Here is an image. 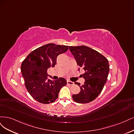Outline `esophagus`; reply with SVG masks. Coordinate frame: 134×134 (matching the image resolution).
<instances>
[{
    "mask_svg": "<svg viewBox=\"0 0 134 134\" xmlns=\"http://www.w3.org/2000/svg\"><path fill=\"white\" fill-rule=\"evenodd\" d=\"M67 85H74V82H73L70 81L69 80H68L67 81Z\"/></svg>",
    "mask_w": 134,
    "mask_h": 134,
    "instance_id": "esophagus-1",
    "label": "esophagus"
}]
</instances>
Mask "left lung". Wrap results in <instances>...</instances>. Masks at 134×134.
I'll use <instances>...</instances> for the list:
<instances>
[{
    "label": "left lung",
    "instance_id": "8db88e82",
    "mask_svg": "<svg viewBox=\"0 0 134 134\" xmlns=\"http://www.w3.org/2000/svg\"><path fill=\"white\" fill-rule=\"evenodd\" d=\"M69 49L79 66V71L80 68L85 70L81 75L85 83L81 85L75 82L81 91L78 94H73L72 98L80 103L91 102L101 93L106 82L110 71L109 61L101 53L87 46H70Z\"/></svg>",
    "mask_w": 134,
    "mask_h": 134
}]
</instances>
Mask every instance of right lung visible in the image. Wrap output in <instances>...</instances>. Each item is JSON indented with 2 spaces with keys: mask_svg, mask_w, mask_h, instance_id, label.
Listing matches in <instances>:
<instances>
[{
  "mask_svg": "<svg viewBox=\"0 0 134 134\" xmlns=\"http://www.w3.org/2000/svg\"><path fill=\"white\" fill-rule=\"evenodd\" d=\"M68 46L49 43L30 53L21 65L25 86L32 97L38 102L48 104L55 101L60 90L67 84L63 77L51 80L47 70L54 67L57 56L68 50Z\"/></svg>",
  "mask_w": 134,
  "mask_h": 134,
  "instance_id": "obj_1",
  "label": "right lung"
}]
</instances>
